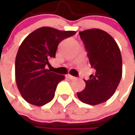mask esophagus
<instances>
[{"label": "esophagus", "instance_id": "esophagus-1", "mask_svg": "<svg viewBox=\"0 0 135 135\" xmlns=\"http://www.w3.org/2000/svg\"><path fill=\"white\" fill-rule=\"evenodd\" d=\"M67 77H68V79H70V80H74V79H75L76 78L75 76H71L70 74H67Z\"/></svg>", "mask_w": 135, "mask_h": 135}]
</instances>
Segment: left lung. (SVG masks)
Returning <instances> with one entry per match:
<instances>
[{"instance_id":"1","label":"left lung","mask_w":135,"mask_h":135,"mask_svg":"<svg viewBox=\"0 0 135 135\" xmlns=\"http://www.w3.org/2000/svg\"><path fill=\"white\" fill-rule=\"evenodd\" d=\"M79 34L91 66L95 69V74L90 75L89 80H85L86 88L77 92V97L87 104H99L114 94L121 80V52L117 42L104 31L92 28Z\"/></svg>"}]
</instances>
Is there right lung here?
Segmentation results:
<instances>
[{"label":"right lung","instance_id":"obj_1","mask_svg":"<svg viewBox=\"0 0 135 135\" xmlns=\"http://www.w3.org/2000/svg\"><path fill=\"white\" fill-rule=\"evenodd\" d=\"M74 31L42 27L26 37L16 57L15 74L18 90L29 104L43 106L52 100L58 83L65 76L45 69L55 57L61 41L74 35Z\"/></svg>","mask_w":135,"mask_h":135}]
</instances>
